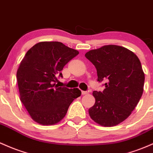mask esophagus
<instances>
[{
    "instance_id": "esophagus-1",
    "label": "esophagus",
    "mask_w": 153,
    "mask_h": 153,
    "mask_svg": "<svg viewBox=\"0 0 153 153\" xmlns=\"http://www.w3.org/2000/svg\"><path fill=\"white\" fill-rule=\"evenodd\" d=\"M89 92H87V91H82V95H87V94H88Z\"/></svg>"
}]
</instances>
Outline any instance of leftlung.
Listing matches in <instances>:
<instances>
[{"label":"left lung","mask_w":153,"mask_h":153,"mask_svg":"<svg viewBox=\"0 0 153 153\" xmlns=\"http://www.w3.org/2000/svg\"><path fill=\"white\" fill-rule=\"evenodd\" d=\"M85 57L97 69L102 92L94 91L95 103L89 109L91 118L103 126H116L126 119L143 93L145 74L138 57L121 46L105 45Z\"/></svg>","instance_id":"left-lung-1"}]
</instances>
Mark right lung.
<instances>
[{
  "label": "right lung",
  "instance_id": "1",
  "mask_svg": "<svg viewBox=\"0 0 153 153\" xmlns=\"http://www.w3.org/2000/svg\"><path fill=\"white\" fill-rule=\"evenodd\" d=\"M79 51L60 42H42L29 50L16 73L22 104L34 121L53 125L64 118L74 99L81 95L79 89L58 87L65 65Z\"/></svg>",
  "mask_w": 153,
  "mask_h": 153
}]
</instances>
